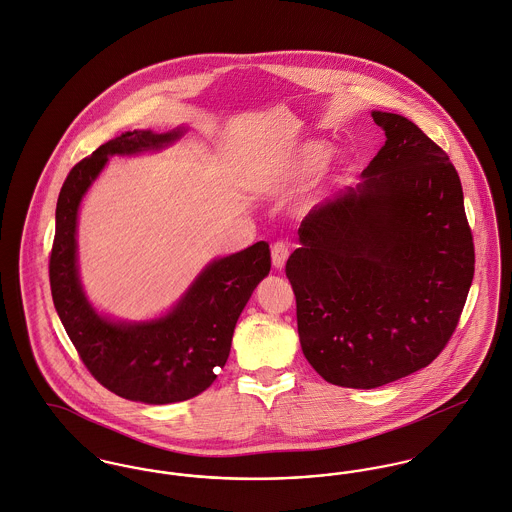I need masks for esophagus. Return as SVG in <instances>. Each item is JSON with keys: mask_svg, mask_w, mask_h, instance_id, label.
Instances as JSON below:
<instances>
[{"mask_svg": "<svg viewBox=\"0 0 512 512\" xmlns=\"http://www.w3.org/2000/svg\"><path fill=\"white\" fill-rule=\"evenodd\" d=\"M287 256H289V246L285 242L279 240L272 246V264H274V268L281 270L287 262Z\"/></svg>", "mask_w": 512, "mask_h": 512, "instance_id": "34e87169", "label": "esophagus"}]
</instances>
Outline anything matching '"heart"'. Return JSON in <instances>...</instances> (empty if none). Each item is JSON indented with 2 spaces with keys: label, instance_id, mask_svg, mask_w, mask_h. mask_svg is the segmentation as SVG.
<instances>
[{
  "label": "heart",
  "instance_id": "obj_1",
  "mask_svg": "<svg viewBox=\"0 0 512 512\" xmlns=\"http://www.w3.org/2000/svg\"><path fill=\"white\" fill-rule=\"evenodd\" d=\"M328 158H330L328 144L321 140L307 142L303 148H299V152L295 156H291L289 160H285L283 164H279L276 170H272L268 174V186L285 187L303 182V180L315 176L317 172H321L323 166L328 162Z\"/></svg>",
  "mask_w": 512,
  "mask_h": 512
}]
</instances>
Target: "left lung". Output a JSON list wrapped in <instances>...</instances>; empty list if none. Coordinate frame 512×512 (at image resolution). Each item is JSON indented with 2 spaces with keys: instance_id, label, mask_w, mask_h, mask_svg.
<instances>
[{
  "instance_id": "left-lung-1",
  "label": "left lung",
  "mask_w": 512,
  "mask_h": 512,
  "mask_svg": "<svg viewBox=\"0 0 512 512\" xmlns=\"http://www.w3.org/2000/svg\"><path fill=\"white\" fill-rule=\"evenodd\" d=\"M364 182L315 207L287 264L303 354L332 385L373 389L426 368L452 338L475 270L460 176L397 113Z\"/></svg>"
}]
</instances>
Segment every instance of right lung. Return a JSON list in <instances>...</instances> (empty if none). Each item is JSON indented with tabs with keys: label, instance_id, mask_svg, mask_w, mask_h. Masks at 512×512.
I'll return each mask as SVG.
<instances>
[{
	"label": "right lung",
	"instance_id": "obj_1",
	"mask_svg": "<svg viewBox=\"0 0 512 512\" xmlns=\"http://www.w3.org/2000/svg\"><path fill=\"white\" fill-rule=\"evenodd\" d=\"M184 131H129L101 144L66 176L56 203L48 278L56 313L93 377L111 393L146 405L203 393L227 364L234 326L256 285L270 274L268 242L211 262L164 317L113 323L86 299L76 264V221L84 193L113 154L162 148Z\"/></svg>",
	"mask_w": 512,
	"mask_h": 512
}]
</instances>
